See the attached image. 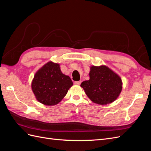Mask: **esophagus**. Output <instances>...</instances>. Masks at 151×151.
Masks as SVG:
<instances>
[{
    "instance_id": "obj_1",
    "label": "esophagus",
    "mask_w": 151,
    "mask_h": 151,
    "mask_svg": "<svg viewBox=\"0 0 151 151\" xmlns=\"http://www.w3.org/2000/svg\"><path fill=\"white\" fill-rule=\"evenodd\" d=\"M74 84L76 85H80L81 84V81H75L74 82Z\"/></svg>"
}]
</instances>
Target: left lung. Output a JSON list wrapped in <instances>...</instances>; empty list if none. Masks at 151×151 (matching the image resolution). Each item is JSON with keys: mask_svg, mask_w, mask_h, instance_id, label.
Returning a JSON list of instances; mask_svg holds the SVG:
<instances>
[{"mask_svg": "<svg viewBox=\"0 0 151 151\" xmlns=\"http://www.w3.org/2000/svg\"><path fill=\"white\" fill-rule=\"evenodd\" d=\"M89 77V80L83 82L81 86L91 101L105 105L118 97L122 89V79L108 67H91Z\"/></svg>", "mask_w": 151, "mask_h": 151, "instance_id": "obj_1", "label": "left lung"}]
</instances>
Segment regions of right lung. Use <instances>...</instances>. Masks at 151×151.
<instances>
[{
    "mask_svg": "<svg viewBox=\"0 0 151 151\" xmlns=\"http://www.w3.org/2000/svg\"><path fill=\"white\" fill-rule=\"evenodd\" d=\"M72 85L70 77L62 73L59 64L50 62L36 73L31 87L39 102L52 106L61 101Z\"/></svg>",
    "mask_w": 151,
    "mask_h": 151,
    "instance_id": "obj_1",
    "label": "right lung"
}]
</instances>
